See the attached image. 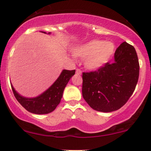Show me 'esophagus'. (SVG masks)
Returning <instances> with one entry per match:
<instances>
[{
    "instance_id": "esophagus-1",
    "label": "esophagus",
    "mask_w": 151,
    "mask_h": 151,
    "mask_svg": "<svg viewBox=\"0 0 151 151\" xmlns=\"http://www.w3.org/2000/svg\"><path fill=\"white\" fill-rule=\"evenodd\" d=\"M76 74H78V75H81V70H79V69H77V70H76Z\"/></svg>"
}]
</instances>
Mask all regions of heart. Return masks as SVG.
<instances>
[{"mask_svg": "<svg viewBox=\"0 0 151 151\" xmlns=\"http://www.w3.org/2000/svg\"><path fill=\"white\" fill-rule=\"evenodd\" d=\"M114 50V43L93 40L78 47L74 50V55L81 59H86L84 66L87 70H96L109 61Z\"/></svg>", "mask_w": 151, "mask_h": 151, "instance_id": "b5f03b06", "label": "heart"}]
</instances>
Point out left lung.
I'll return each instance as SVG.
<instances>
[{"label":"left lung","instance_id":"1","mask_svg":"<svg viewBox=\"0 0 151 151\" xmlns=\"http://www.w3.org/2000/svg\"><path fill=\"white\" fill-rule=\"evenodd\" d=\"M134 47L124 42L116 50L114 62L82 73V96L94 110L111 112L123 106L133 94L139 77Z\"/></svg>","mask_w":151,"mask_h":151}]
</instances>
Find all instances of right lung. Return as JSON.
Listing matches in <instances>:
<instances>
[{"label": "right lung", "mask_w": 151, "mask_h": 151, "mask_svg": "<svg viewBox=\"0 0 151 151\" xmlns=\"http://www.w3.org/2000/svg\"><path fill=\"white\" fill-rule=\"evenodd\" d=\"M74 74L75 70H63L52 85L44 93L35 98L22 97L15 91L11 84L12 90L18 101L29 112L35 114H49L53 111L60 103L64 89Z\"/></svg>", "instance_id": "1"}]
</instances>
